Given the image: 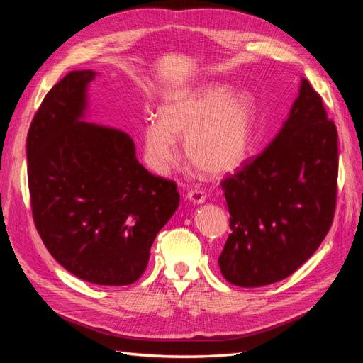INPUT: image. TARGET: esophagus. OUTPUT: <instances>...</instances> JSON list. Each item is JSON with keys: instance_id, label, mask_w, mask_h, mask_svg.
<instances>
[{"instance_id": "esophagus-1", "label": "esophagus", "mask_w": 363, "mask_h": 363, "mask_svg": "<svg viewBox=\"0 0 363 363\" xmlns=\"http://www.w3.org/2000/svg\"><path fill=\"white\" fill-rule=\"evenodd\" d=\"M188 199L194 203V204H201L206 200V194L200 189H189L188 192Z\"/></svg>"}]
</instances>
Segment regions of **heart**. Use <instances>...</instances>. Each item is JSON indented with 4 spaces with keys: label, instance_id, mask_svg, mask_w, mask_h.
Here are the masks:
<instances>
[{
    "label": "heart",
    "instance_id": "obj_1",
    "mask_svg": "<svg viewBox=\"0 0 363 363\" xmlns=\"http://www.w3.org/2000/svg\"><path fill=\"white\" fill-rule=\"evenodd\" d=\"M255 104L247 94H230L221 84L172 92L160 106V119L144 128L148 167L167 174L179 162L177 138H186V155L208 177H223L245 160Z\"/></svg>",
    "mask_w": 363,
    "mask_h": 363
}]
</instances>
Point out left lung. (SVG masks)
<instances>
[{"label":"left lung","instance_id":"obj_1","mask_svg":"<svg viewBox=\"0 0 363 363\" xmlns=\"http://www.w3.org/2000/svg\"><path fill=\"white\" fill-rule=\"evenodd\" d=\"M221 186L232 233L218 263L228 283L280 281L321 245L336 211L337 131L309 82L265 151Z\"/></svg>","mask_w":363,"mask_h":363}]
</instances>
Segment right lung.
Segmentation results:
<instances>
[{
  "mask_svg": "<svg viewBox=\"0 0 363 363\" xmlns=\"http://www.w3.org/2000/svg\"><path fill=\"white\" fill-rule=\"evenodd\" d=\"M94 75H65L31 121L30 204L42 242L65 269L89 283L125 286L144 274L180 194L175 182L142 167L128 135L79 121Z\"/></svg>",
  "mask_w": 363,
  "mask_h": 363,
  "instance_id": "obj_1",
  "label": "right lung"
}]
</instances>
